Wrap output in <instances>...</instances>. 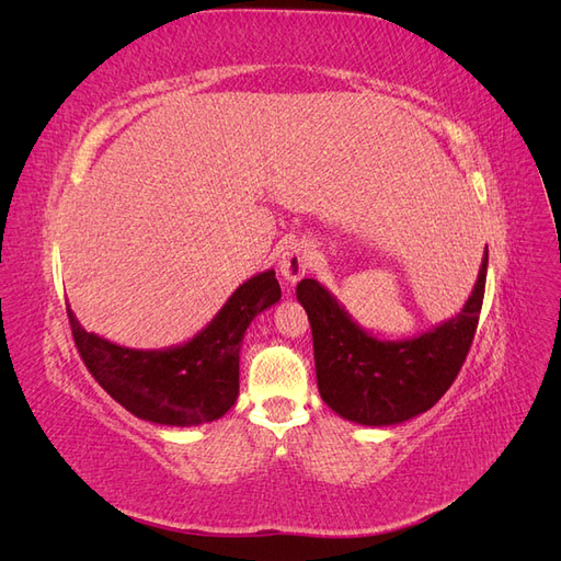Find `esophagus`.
<instances>
[{"mask_svg": "<svg viewBox=\"0 0 561 561\" xmlns=\"http://www.w3.org/2000/svg\"><path fill=\"white\" fill-rule=\"evenodd\" d=\"M311 250L307 243L295 241L290 245H285L280 257H278V274L285 285H295L304 274H307L311 266Z\"/></svg>", "mask_w": 561, "mask_h": 561, "instance_id": "1", "label": "esophagus"}]
</instances>
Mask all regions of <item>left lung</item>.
<instances>
[{
	"label": "left lung",
	"instance_id": "1",
	"mask_svg": "<svg viewBox=\"0 0 561 561\" xmlns=\"http://www.w3.org/2000/svg\"><path fill=\"white\" fill-rule=\"evenodd\" d=\"M489 252L463 309L410 339H379L351 318L339 299L313 278L297 285L309 313L320 398L342 419L360 426H396L447 393L470 351L484 299Z\"/></svg>",
	"mask_w": 561,
	"mask_h": 561
}]
</instances>
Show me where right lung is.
Listing matches in <instances>:
<instances>
[{"label": "right lung", "mask_w": 561, "mask_h": 561, "mask_svg": "<svg viewBox=\"0 0 561 561\" xmlns=\"http://www.w3.org/2000/svg\"><path fill=\"white\" fill-rule=\"evenodd\" d=\"M276 271L266 268L236 287L215 318L184 344L128 348L81 328L67 309L83 363L126 410L159 426L190 428L225 416L239 398V360L254 316L278 304Z\"/></svg>", "instance_id": "add662e5"}]
</instances>
